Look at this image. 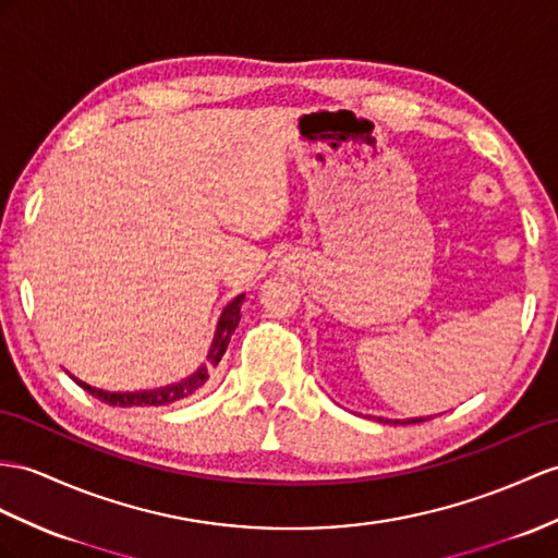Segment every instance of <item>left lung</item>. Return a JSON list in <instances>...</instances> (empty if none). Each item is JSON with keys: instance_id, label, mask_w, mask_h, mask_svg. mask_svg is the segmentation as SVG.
<instances>
[{"instance_id": "8db88e82", "label": "left lung", "mask_w": 558, "mask_h": 558, "mask_svg": "<svg viewBox=\"0 0 558 558\" xmlns=\"http://www.w3.org/2000/svg\"><path fill=\"white\" fill-rule=\"evenodd\" d=\"M421 421H424V418H412V421H407V424H421ZM396 424H398V421H396Z\"/></svg>"}]
</instances>
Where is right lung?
<instances>
[{
    "mask_svg": "<svg viewBox=\"0 0 558 558\" xmlns=\"http://www.w3.org/2000/svg\"><path fill=\"white\" fill-rule=\"evenodd\" d=\"M243 298H246L243 293L236 295L234 301L222 310L206 362H203L192 376L182 378V381L170 384L166 388L137 390V392H108V390H101V388H92L85 381H80V378H75V376H73V381L77 386H83L89 392V396L99 398L101 402L113 404V407H158V404H170V402H177V400H184L189 396H194L198 388L206 386L213 369H215L217 364H220L225 350L229 345V338H232L234 329H236L239 322H241V303H243Z\"/></svg>",
    "mask_w": 558,
    "mask_h": 558,
    "instance_id": "1",
    "label": "right lung"
}]
</instances>
